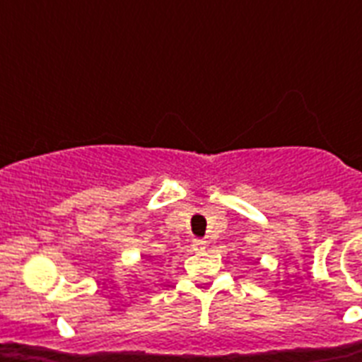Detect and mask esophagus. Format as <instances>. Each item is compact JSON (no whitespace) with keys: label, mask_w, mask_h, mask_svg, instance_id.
I'll return each mask as SVG.
<instances>
[{"label":"esophagus","mask_w":362,"mask_h":362,"mask_svg":"<svg viewBox=\"0 0 362 362\" xmlns=\"http://www.w3.org/2000/svg\"><path fill=\"white\" fill-rule=\"evenodd\" d=\"M192 246H194V250H203L204 246H206V241L204 239H194Z\"/></svg>","instance_id":"obj_1"}]
</instances>
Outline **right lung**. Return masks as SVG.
Returning <instances> with one entry per match:
<instances>
[{"mask_svg":"<svg viewBox=\"0 0 362 362\" xmlns=\"http://www.w3.org/2000/svg\"><path fill=\"white\" fill-rule=\"evenodd\" d=\"M145 259L146 261H150V259H152V255H145Z\"/></svg>","mask_w":362,"mask_h":362,"instance_id":"add662e5","label":"right lung"}]
</instances>
